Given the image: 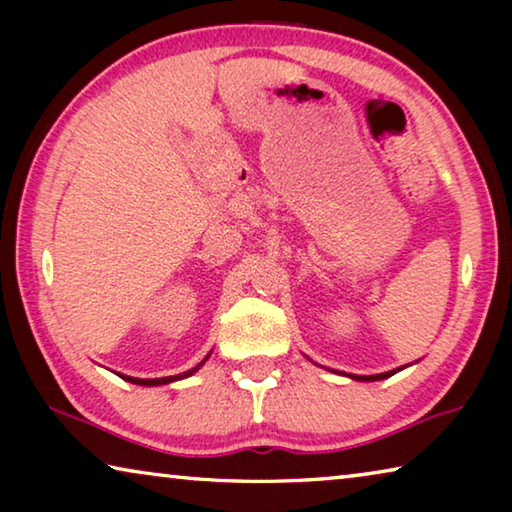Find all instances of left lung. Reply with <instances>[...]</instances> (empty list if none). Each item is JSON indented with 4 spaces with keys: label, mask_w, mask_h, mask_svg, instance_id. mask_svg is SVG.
Wrapping results in <instances>:
<instances>
[{
    "label": "left lung",
    "mask_w": 512,
    "mask_h": 512,
    "mask_svg": "<svg viewBox=\"0 0 512 512\" xmlns=\"http://www.w3.org/2000/svg\"><path fill=\"white\" fill-rule=\"evenodd\" d=\"M397 370H400V368H397ZM397 370H391V372H384V375H368V377H361V375H357V377H354L352 375V379H359V381H377V379H386V377H391V375H395V372Z\"/></svg>",
    "instance_id": "1"
}]
</instances>
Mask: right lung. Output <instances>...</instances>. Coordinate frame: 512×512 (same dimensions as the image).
Returning a JSON list of instances; mask_svg holds the SVG:
<instances>
[{"label":"right lung","instance_id":"right-lung-1","mask_svg":"<svg viewBox=\"0 0 512 512\" xmlns=\"http://www.w3.org/2000/svg\"><path fill=\"white\" fill-rule=\"evenodd\" d=\"M205 361H201L198 363L196 368H192V370H187V372H183V375H176V377H162V379H135V377H124L126 381H131V384H140V386H160V384H169V381H176V379H183V377H189V375H194V372L203 366Z\"/></svg>","mask_w":512,"mask_h":512}]
</instances>
